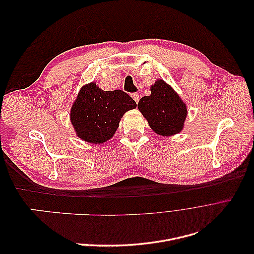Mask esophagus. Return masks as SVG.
I'll return each mask as SVG.
<instances>
[{"label": "esophagus", "instance_id": "1", "mask_svg": "<svg viewBox=\"0 0 254 254\" xmlns=\"http://www.w3.org/2000/svg\"><path fill=\"white\" fill-rule=\"evenodd\" d=\"M131 96L133 98V101L137 104V102H139V99H140V94L139 93H132Z\"/></svg>", "mask_w": 254, "mask_h": 254}]
</instances>
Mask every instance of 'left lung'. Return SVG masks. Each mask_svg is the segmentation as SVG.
<instances>
[{"instance_id":"obj_1","label":"left lung","mask_w":254,"mask_h":254,"mask_svg":"<svg viewBox=\"0 0 254 254\" xmlns=\"http://www.w3.org/2000/svg\"><path fill=\"white\" fill-rule=\"evenodd\" d=\"M151 94L144 96L137 108L147 120L156 133L170 136L179 133L187 119V106L174 89L162 79H158L150 88Z\"/></svg>"}]
</instances>
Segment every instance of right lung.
<instances>
[{"label": "right lung", "mask_w": 254, "mask_h": 254, "mask_svg": "<svg viewBox=\"0 0 254 254\" xmlns=\"http://www.w3.org/2000/svg\"><path fill=\"white\" fill-rule=\"evenodd\" d=\"M135 102L122 90L104 91L91 82L83 86L71 109V123L79 139L103 144L113 136L125 112Z\"/></svg>", "instance_id": "add662e5"}]
</instances>
